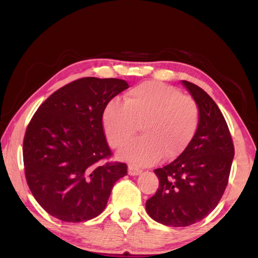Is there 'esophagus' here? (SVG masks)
<instances>
[{"label":"esophagus","instance_id":"obj_1","mask_svg":"<svg viewBox=\"0 0 258 258\" xmlns=\"http://www.w3.org/2000/svg\"><path fill=\"white\" fill-rule=\"evenodd\" d=\"M128 173H129V175H133V176L140 175V174L142 173V169L136 167V166H134V165H129Z\"/></svg>","mask_w":258,"mask_h":258}]
</instances>
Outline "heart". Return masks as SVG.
<instances>
[{
  "label": "heart",
  "instance_id": "heart-1",
  "mask_svg": "<svg viewBox=\"0 0 258 258\" xmlns=\"http://www.w3.org/2000/svg\"><path fill=\"white\" fill-rule=\"evenodd\" d=\"M141 125L143 136L129 143L121 158L149 166L164 156L172 159L184 151L200 125V108L191 97L160 82H145L130 89L123 102L113 99L102 112V126L109 145L123 146Z\"/></svg>",
  "mask_w": 258,
  "mask_h": 258
}]
</instances>
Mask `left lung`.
<instances>
[{
  "label": "left lung",
  "mask_w": 258,
  "mask_h": 258,
  "mask_svg": "<svg viewBox=\"0 0 258 258\" xmlns=\"http://www.w3.org/2000/svg\"><path fill=\"white\" fill-rule=\"evenodd\" d=\"M200 108V125L190 144L175 160L154 169L157 192L146 201L153 220L185 227L213 211L228 183L234 145L224 115L203 89L182 81Z\"/></svg>",
  "instance_id": "obj_1"
}]
</instances>
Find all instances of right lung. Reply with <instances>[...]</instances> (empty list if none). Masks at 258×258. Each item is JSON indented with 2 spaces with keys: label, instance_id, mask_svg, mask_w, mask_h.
Listing matches in <instances>:
<instances>
[{
  "label": "right lung",
  "instance_id": "right-lung-1",
  "mask_svg": "<svg viewBox=\"0 0 258 258\" xmlns=\"http://www.w3.org/2000/svg\"><path fill=\"white\" fill-rule=\"evenodd\" d=\"M128 88L123 79L79 78L55 91L31 118L23 142L25 177L50 216L67 223L96 218L126 175L124 162H104L112 151L102 112Z\"/></svg>",
  "mask_w": 258,
  "mask_h": 258
}]
</instances>
